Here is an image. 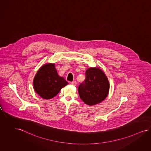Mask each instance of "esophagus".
<instances>
[{
	"mask_svg": "<svg viewBox=\"0 0 151 151\" xmlns=\"http://www.w3.org/2000/svg\"><path fill=\"white\" fill-rule=\"evenodd\" d=\"M70 83H71L72 85L76 86L77 85V82H76V81H73V82H72Z\"/></svg>",
	"mask_w": 151,
	"mask_h": 151,
	"instance_id": "esophagus-1",
	"label": "esophagus"
}]
</instances>
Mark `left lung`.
Masks as SVG:
<instances>
[{
  "mask_svg": "<svg viewBox=\"0 0 151 151\" xmlns=\"http://www.w3.org/2000/svg\"><path fill=\"white\" fill-rule=\"evenodd\" d=\"M86 78L78 87L81 99L88 105H94L107 96L110 84L104 72L98 68H89L85 73Z\"/></svg>",
  "mask_w": 151,
  "mask_h": 151,
  "instance_id": "obj_1",
  "label": "left lung"
}]
</instances>
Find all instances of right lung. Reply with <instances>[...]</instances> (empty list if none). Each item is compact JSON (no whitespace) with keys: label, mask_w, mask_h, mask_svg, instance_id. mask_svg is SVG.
Instances as JSON below:
<instances>
[{"label":"right lung","mask_w":151,"mask_h":151,"mask_svg":"<svg viewBox=\"0 0 151 151\" xmlns=\"http://www.w3.org/2000/svg\"><path fill=\"white\" fill-rule=\"evenodd\" d=\"M35 92L42 99L49 100L58 94L68 83L57 73L55 64H44L37 71L34 79Z\"/></svg>","instance_id":"right-lung-1"}]
</instances>
